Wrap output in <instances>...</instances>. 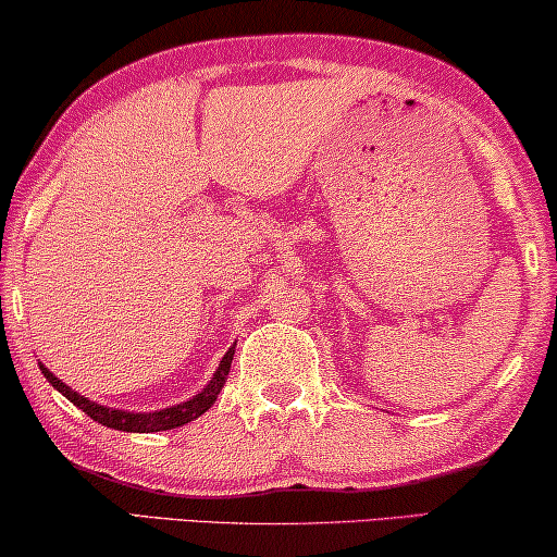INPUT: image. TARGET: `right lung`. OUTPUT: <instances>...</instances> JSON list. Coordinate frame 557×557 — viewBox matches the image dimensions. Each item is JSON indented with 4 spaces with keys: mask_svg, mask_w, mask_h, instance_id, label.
I'll list each match as a JSON object with an SVG mask.
<instances>
[{
    "mask_svg": "<svg viewBox=\"0 0 557 557\" xmlns=\"http://www.w3.org/2000/svg\"><path fill=\"white\" fill-rule=\"evenodd\" d=\"M232 358H235V347H230L227 355L220 362L218 372H214V377L210 380V385H207L202 393L195 395L193 400L174 405V408L160 410V412H124V410L104 408V405H97L92 400H87L85 395L74 393L72 387H66L62 380H57L52 372L45 368V364H39V368H41V372H45V377L49 380V385L60 389L66 400L77 405L82 412L89 414V418L99 422V425H107L112 430H124V433H160V430H172V428L185 425V422H193V420L199 418V414L212 408L214 400H218L220 389L225 387Z\"/></svg>",
    "mask_w": 557,
    "mask_h": 557,
    "instance_id": "1",
    "label": "right lung"
}]
</instances>
